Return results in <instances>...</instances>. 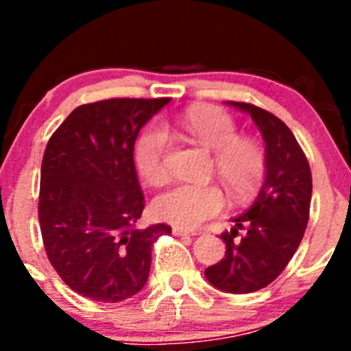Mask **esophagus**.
Wrapping results in <instances>:
<instances>
[{"label": "esophagus", "instance_id": "34e87169", "mask_svg": "<svg viewBox=\"0 0 351 351\" xmlns=\"http://www.w3.org/2000/svg\"><path fill=\"white\" fill-rule=\"evenodd\" d=\"M173 234L176 236H197L198 232L197 231H190V229H185V228H180V226H173Z\"/></svg>", "mask_w": 351, "mask_h": 351}]
</instances>
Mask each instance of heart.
<instances>
[{
  "label": "heart",
  "mask_w": 351,
  "mask_h": 351,
  "mask_svg": "<svg viewBox=\"0 0 351 351\" xmlns=\"http://www.w3.org/2000/svg\"><path fill=\"white\" fill-rule=\"evenodd\" d=\"M183 130L207 149L215 151V171L234 193H246L265 171V154L260 144L238 136V125L226 110L193 107L180 120ZM168 134L162 127L149 125L143 130L134 147V159L141 176L159 183L166 175ZM224 207V195L215 185L175 183L158 193L153 212L158 219L180 228H195Z\"/></svg>",
  "instance_id": "1"
}]
</instances>
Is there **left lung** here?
<instances>
[{"instance_id": "8db88e82", "label": "left lung", "mask_w": 351, "mask_h": 351, "mask_svg": "<svg viewBox=\"0 0 351 351\" xmlns=\"http://www.w3.org/2000/svg\"><path fill=\"white\" fill-rule=\"evenodd\" d=\"M250 113L265 141V182L234 228L222 232L226 256L205 268V278L229 293H250L270 285L299 247L309 221L313 176L292 130L267 110L228 101Z\"/></svg>"}]
</instances>
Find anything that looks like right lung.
I'll list each match as a JSON object with an SVG mask.
<instances>
[{"mask_svg": "<svg viewBox=\"0 0 351 351\" xmlns=\"http://www.w3.org/2000/svg\"><path fill=\"white\" fill-rule=\"evenodd\" d=\"M169 98H110L81 105L58 127L40 169L38 221L49 261L64 284L97 302L136 295L166 224L137 228L144 195L134 144Z\"/></svg>", "mask_w": 351, "mask_h": 351, "instance_id": "obj_1", "label": "right lung"}]
</instances>
